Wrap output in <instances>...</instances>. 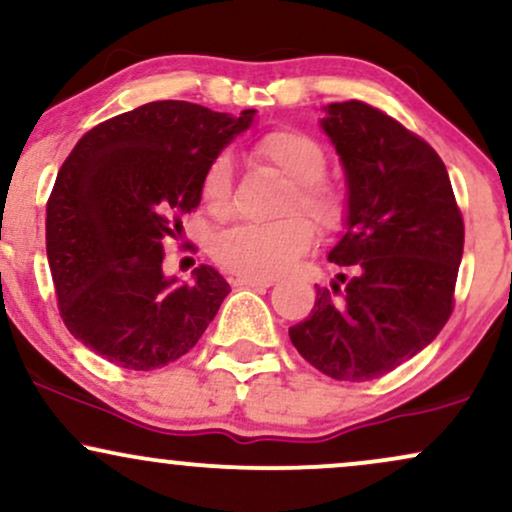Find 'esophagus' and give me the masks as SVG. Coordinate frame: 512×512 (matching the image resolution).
Segmentation results:
<instances>
[{"label": "esophagus", "instance_id": "esophagus-1", "mask_svg": "<svg viewBox=\"0 0 512 512\" xmlns=\"http://www.w3.org/2000/svg\"><path fill=\"white\" fill-rule=\"evenodd\" d=\"M274 279H262V276H238L236 286H272Z\"/></svg>", "mask_w": 512, "mask_h": 512}]
</instances>
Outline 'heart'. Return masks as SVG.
Wrapping results in <instances>:
<instances>
[{
    "mask_svg": "<svg viewBox=\"0 0 512 512\" xmlns=\"http://www.w3.org/2000/svg\"><path fill=\"white\" fill-rule=\"evenodd\" d=\"M252 158L289 180V190L279 204L284 219L272 223H243L216 236L211 257L226 272L240 276H276L291 269L315 240V226L322 233L342 228L346 219V195L327 178V151L315 137L301 129L281 127L262 134L252 144ZM204 209L214 219L231 214L233 163L219 154L204 170L199 185ZM305 213L309 222L302 216Z\"/></svg>",
    "mask_w": 512,
    "mask_h": 512,
    "instance_id": "1",
    "label": "heart"
}]
</instances>
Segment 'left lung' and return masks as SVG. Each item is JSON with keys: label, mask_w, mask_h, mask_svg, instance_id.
Wrapping results in <instances>:
<instances>
[{"label": "left lung", "mask_w": 512, "mask_h": 512, "mask_svg": "<svg viewBox=\"0 0 512 512\" xmlns=\"http://www.w3.org/2000/svg\"><path fill=\"white\" fill-rule=\"evenodd\" d=\"M322 129L346 168L349 216L330 262L346 267L289 337L310 366L366 383L419 354L455 308L464 221L433 146L363 101L332 103Z\"/></svg>", "instance_id": "obj_1"}]
</instances>
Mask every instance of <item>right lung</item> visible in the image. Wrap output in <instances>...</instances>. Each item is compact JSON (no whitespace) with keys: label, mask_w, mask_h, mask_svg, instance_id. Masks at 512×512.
Listing matches in <instances>:
<instances>
[{"label":"right lung","mask_w":512,"mask_h":512,"mask_svg":"<svg viewBox=\"0 0 512 512\" xmlns=\"http://www.w3.org/2000/svg\"><path fill=\"white\" fill-rule=\"evenodd\" d=\"M240 117L154 101L88 129L48 199L45 245L67 330L105 361L156 370L199 342L231 286L211 267L192 284L163 276V243L199 207L204 170Z\"/></svg>","instance_id":"1"}]
</instances>
